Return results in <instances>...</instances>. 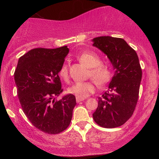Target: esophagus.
<instances>
[{
	"label": "esophagus",
	"mask_w": 159,
	"mask_h": 159,
	"mask_svg": "<svg viewBox=\"0 0 159 159\" xmlns=\"http://www.w3.org/2000/svg\"><path fill=\"white\" fill-rule=\"evenodd\" d=\"M84 98H78V97H76V102H77L78 103L84 101Z\"/></svg>",
	"instance_id": "obj_1"
}]
</instances>
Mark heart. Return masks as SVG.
<instances>
[{
	"instance_id": "1",
	"label": "heart",
	"mask_w": 159,
	"mask_h": 159,
	"mask_svg": "<svg viewBox=\"0 0 159 159\" xmlns=\"http://www.w3.org/2000/svg\"><path fill=\"white\" fill-rule=\"evenodd\" d=\"M78 59L90 68L88 76L89 78H92L94 81L90 80L84 82H78L69 87L68 93L75 95L76 97L84 98L93 93L96 90V84L100 87L107 84L112 78V71L108 65L102 63L99 57L93 52L81 53L78 56ZM59 75L65 81H69V69L66 63L62 64L59 69Z\"/></svg>"
}]
</instances>
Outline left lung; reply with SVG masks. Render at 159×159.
<instances>
[{
	"label": "left lung",
	"instance_id": "obj_1",
	"mask_svg": "<svg viewBox=\"0 0 159 159\" xmlns=\"http://www.w3.org/2000/svg\"><path fill=\"white\" fill-rule=\"evenodd\" d=\"M93 41V45L107 56L115 70L107 90L98 97L93 117L101 127H119L132 116L138 103L142 78L139 59L122 38L99 36Z\"/></svg>",
	"mask_w": 159,
	"mask_h": 159
}]
</instances>
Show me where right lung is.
Segmentation results:
<instances>
[{
	"instance_id": "add662e5",
	"label": "right lung",
	"mask_w": 159,
	"mask_h": 159,
	"mask_svg": "<svg viewBox=\"0 0 159 159\" xmlns=\"http://www.w3.org/2000/svg\"><path fill=\"white\" fill-rule=\"evenodd\" d=\"M69 51L67 46L32 49L19 58L14 73L24 113L34 126L47 134L66 130L76 105L72 94L55 100L63 92L58 73Z\"/></svg>"
}]
</instances>
